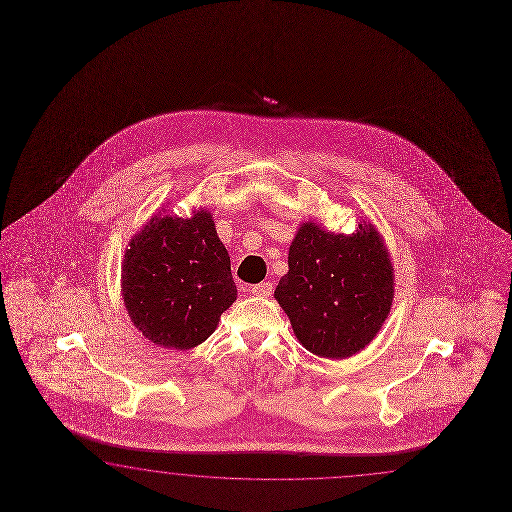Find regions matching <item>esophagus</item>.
<instances>
[{"label": "esophagus", "mask_w": 512, "mask_h": 512, "mask_svg": "<svg viewBox=\"0 0 512 512\" xmlns=\"http://www.w3.org/2000/svg\"><path fill=\"white\" fill-rule=\"evenodd\" d=\"M251 294L257 296V298H268L272 294V283H259V285H253L251 287Z\"/></svg>", "instance_id": "34e87169"}]
</instances>
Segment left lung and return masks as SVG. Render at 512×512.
Masks as SVG:
<instances>
[{
  "mask_svg": "<svg viewBox=\"0 0 512 512\" xmlns=\"http://www.w3.org/2000/svg\"><path fill=\"white\" fill-rule=\"evenodd\" d=\"M393 266L371 223L335 235L302 223L289 249V272L277 283V304L294 335L320 358L345 360L380 332L393 302Z\"/></svg>",
  "mask_w": 512,
  "mask_h": 512,
  "instance_id": "8db88e82",
  "label": "left lung"
}]
</instances>
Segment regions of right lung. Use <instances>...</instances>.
<instances>
[{
	"mask_svg": "<svg viewBox=\"0 0 512 512\" xmlns=\"http://www.w3.org/2000/svg\"><path fill=\"white\" fill-rule=\"evenodd\" d=\"M128 317L154 345L190 350L210 337L236 300L231 259L208 210L154 216L125 251Z\"/></svg>",
	"mask_w": 512,
	"mask_h": 512,
	"instance_id": "1",
	"label": "right lung"
}]
</instances>
